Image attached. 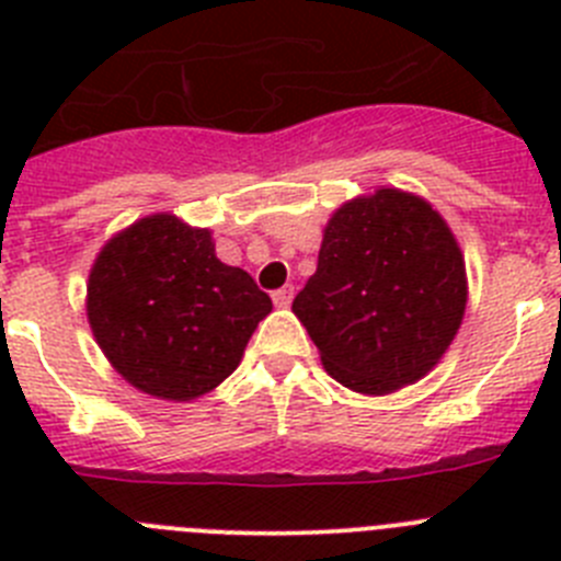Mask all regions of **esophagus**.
I'll return each instance as SVG.
<instances>
[{
	"mask_svg": "<svg viewBox=\"0 0 561 561\" xmlns=\"http://www.w3.org/2000/svg\"><path fill=\"white\" fill-rule=\"evenodd\" d=\"M291 297H295V289H291V286H284V289L272 291V304H275L277 309H286V306L291 304Z\"/></svg>",
	"mask_w": 561,
	"mask_h": 561,
	"instance_id": "esophagus-1",
	"label": "esophagus"
}]
</instances>
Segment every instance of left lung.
Wrapping results in <instances>:
<instances>
[{"label": "left lung", "instance_id": "1", "mask_svg": "<svg viewBox=\"0 0 561 561\" xmlns=\"http://www.w3.org/2000/svg\"><path fill=\"white\" fill-rule=\"evenodd\" d=\"M466 309V266L447 221L413 193L379 187L323 230L317 272L291 311L340 385L385 396L438 365Z\"/></svg>", "mask_w": 561, "mask_h": 561}]
</instances>
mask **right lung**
<instances>
[{
    "label": "right lung",
    "mask_w": 561,
    "mask_h": 561,
    "mask_svg": "<svg viewBox=\"0 0 561 561\" xmlns=\"http://www.w3.org/2000/svg\"><path fill=\"white\" fill-rule=\"evenodd\" d=\"M272 311L266 291L216 257L210 230L157 213L95 257L87 314L112 368L157 399L191 401L238 368Z\"/></svg>",
    "instance_id": "right-lung-1"
}]
</instances>
